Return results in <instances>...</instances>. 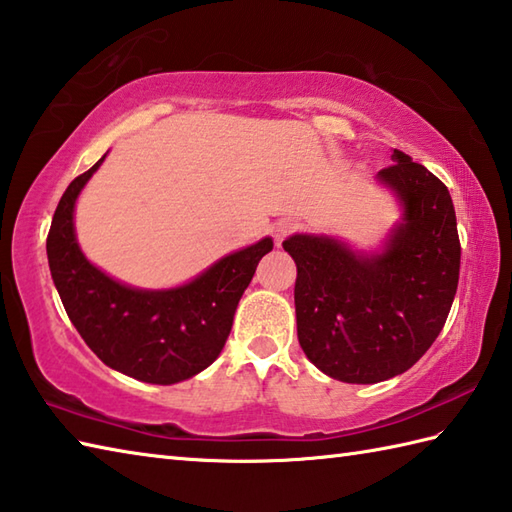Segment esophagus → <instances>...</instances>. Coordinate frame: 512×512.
<instances>
[{
  "mask_svg": "<svg viewBox=\"0 0 512 512\" xmlns=\"http://www.w3.org/2000/svg\"><path fill=\"white\" fill-rule=\"evenodd\" d=\"M297 231V222L295 220H288V217H284V220H279L273 224V235H275V242L277 246H281V242L290 235Z\"/></svg>",
  "mask_w": 512,
  "mask_h": 512,
  "instance_id": "1",
  "label": "esophagus"
}]
</instances>
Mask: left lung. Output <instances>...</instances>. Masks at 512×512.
<instances>
[{
	"mask_svg": "<svg viewBox=\"0 0 512 512\" xmlns=\"http://www.w3.org/2000/svg\"><path fill=\"white\" fill-rule=\"evenodd\" d=\"M378 184L400 220L378 250L332 235L297 233L284 248L297 264L301 350L330 378L372 385L418 363L438 339L460 279L458 222L449 189L394 149Z\"/></svg>",
	"mask_w": 512,
	"mask_h": 512,
	"instance_id": "obj_1",
	"label": "left lung"
}]
</instances>
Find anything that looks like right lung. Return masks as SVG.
<instances>
[{"label": "right lung", "instance_id": "add662e5", "mask_svg": "<svg viewBox=\"0 0 512 512\" xmlns=\"http://www.w3.org/2000/svg\"><path fill=\"white\" fill-rule=\"evenodd\" d=\"M105 156L70 182L54 211L46 242L52 281L74 328L107 367L151 385L182 383L220 356L237 303L273 239L228 253L176 288L127 286L83 255L74 231L76 200Z\"/></svg>", "mask_w": 512, "mask_h": 512}]
</instances>
